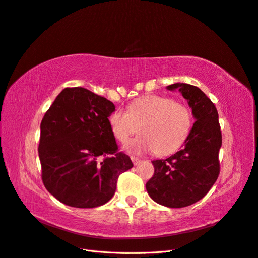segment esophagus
Wrapping results in <instances>:
<instances>
[{
    "label": "esophagus",
    "instance_id": "obj_1",
    "mask_svg": "<svg viewBox=\"0 0 258 258\" xmlns=\"http://www.w3.org/2000/svg\"><path fill=\"white\" fill-rule=\"evenodd\" d=\"M131 161H133V163H134L135 165H137V164L140 163L141 160H140L139 158H137V157H131Z\"/></svg>",
    "mask_w": 258,
    "mask_h": 258
}]
</instances>
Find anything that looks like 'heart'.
Returning <instances> with one entry per match:
<instances>
[{
	"label": "heart",
	"mask_w": 258,
	"mask_h": 258,
	"mask_svg": "<svg viewBox=\"0 0 258 258\" xmlns=\"http://www.w3.org/2000/svg\"><path fill=\"white\" fill-rule=\"evenodd\" d=\"M111 133L121 144L138 131L141 136L127 149L131 152L169 154L179 148L190 133L192 116L187 107L169 97L151 95L136 99L128 112L114 110L109 117Z\"/></svg>",
	"instance_id": "b5f03b06"
}]
</instances>
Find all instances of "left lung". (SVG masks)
Segmentation results:
<instances>
[{
	"mask_svg": "<svg viewBox=\"0 0 258 258\" xmlns=\"http://www.w3.org/2000/svg\"><path fill=\"white\" fill-rule=\"evenodd\" d=\"M167 89L180 91L196 122L180 151L167 159L153 160L154 174L146 188L154 202L179 209L200 201L217 180L222 134L216 108L201 89L183 83Z\"/></svg>",
	"mask_w": 258,
	"mask_h": 258,
	"instance_id": "8db88e82",
	"label": "left lung"
}]
</instances>
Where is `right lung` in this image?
I'll return each instance as SVG.
<instances>
[{"label":"right lung","instance_id":"1","mask_svg":"<svg viewBox=\"0 0 258 258\" xmlns=\"http://www.w3.org/2000/svg\"><path fill=\"white\" fill-rule=\"evenodd\" d=\"M110 100L83 87L65 88L41 122L42 180L58 201L90 209L107 203L119 175L134 167L118 152L109 124Z\"/></svg>","mask_w":258,"mask_h":258}]
</instances>
